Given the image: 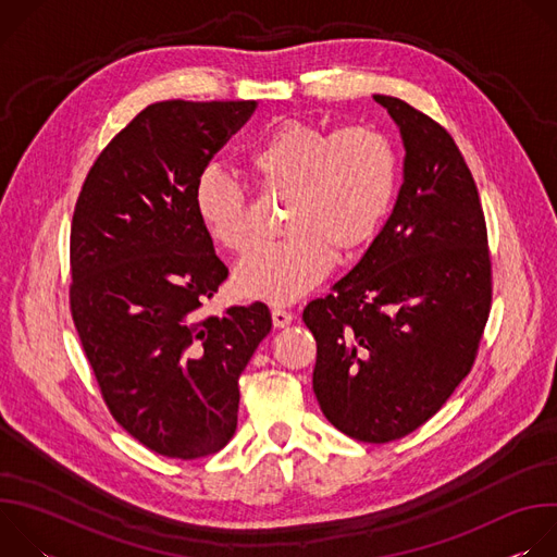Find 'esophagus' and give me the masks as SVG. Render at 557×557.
I'll list each match as a JSON object with an SVG mask.
<instances>
[{
	"instance_id": "34e87169",
	"label": "esophagus",
	"mask_w": 557,
	"mask_h": 557,
	"mask_svg": "<svg viewBox=\"0 0 557 557\" xmlns=\"http://www.w3.org/2000/svg\"><path fill=\"white\" fill-rule=\"evenodd\" d=\"M271 317H273V326L275 329H284V326H288L295 320V314L290 310H284V308H273Z\"/></svg>"
}]
</instances>
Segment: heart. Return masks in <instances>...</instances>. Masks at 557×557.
I'll use <instances>...</instances> for the list:
<instances>
[{
    "mask_svg": "<svg viewBox=\"0 0 557 557\" xmlns=\"http://www.w3.org/2000/svg\"><path fill=\"white\" fill-rule=\"evenodd\" d=\"M245 163L262 189L293 196L286 240L253 247L235 267V288L271 304H290L312 290L329 275L333 251L348 256L368 245L396 191L394 149L363 125L329 129L286 119L247 151ZM194 211L222 249L249 247L247 196L222 168L209 165L196 178Z\"/></svg>",
    "mask_w": 557,
    "mask_h": 557,
    "instance_id": "obj_1",
    "label": "heart"
}]
</instances>
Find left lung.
I'll use <instances>...</instances> for the list:
<instances>
[{
  "instance_id": "left-lung-1",
  "label": "left lung",
  "mask_w": 557,
  "mask_h": 557,
  "mask_svg": "<svg viewBox=\"0 0 557 557\" xmlns=\"http://www.w3.org/2000/svg\"><path fill=\"white\" fill-rule=\"evenodd\" d=\"M404 185L389 218L331 295L304 308L324 417L363 443L404 438L467 376L492 304L479 189L454 138L396 97Z\"/></svg>"
}]
</instances>
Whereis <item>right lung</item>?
<instances>
[{"mask_svg":"<svg viewBox=\"0 0 557 557\" xmlns=\"http://www.w3.org/2000/svg\"><path fill=\"white\" fill-rule=\"evenodd\" d=\"M256 101H161L101 151L70 231V306L114 419L170 458L222 449L237 379L271 333L262 301L200 317L228 271L194 211V185Z\"/></svg>","mask_w":557,"mask_h":557,"instance_id":"1","label":"right lung"}]
</instances>
